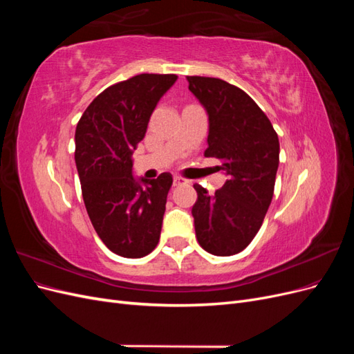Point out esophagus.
<instances>
[{
  "label": "esophagus",
  "instance_id": "34e87169",
  "mask_svg": "<svg viewBox=\"0 0 354 354\" xmlns=\"http://www.w3.org/2000/svg\"><path fill=\"white\" fill-rule=\"evenodd\" d=\"M186 183V180L183 178V177H178V176H176L174 177V180H173V185L177 187V186H181V185H185Z\"/></svg>",
  "mask_w": 354,
  "mask_h": 354
}]
</instances>
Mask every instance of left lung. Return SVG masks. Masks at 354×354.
<instances>
[{"label": "left lung", "instance_id": "obj_1", "mask_svg": "<svg viewBox=\"0 0 354 354\" xmlns=\"http://www.w3.org/2000/svg\"><path fill=\"white\" fill-rule=\"evenodd\" d=\"M189 90L208 113L207 158L227 176L209 195L194 185L198 199L192 208L199 245L212 255L243 251L260 230L270 207L279 138L272 122L248 94L234 85L208 77H187Z\"/></svg>", "mask_w": 354, "mask_h": 354}]
</instances>
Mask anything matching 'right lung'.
<instances>
[{
	"instance_id": "obj_1",
	"label": "right lung",
	"mask_w": 354,
	"mask_h": 354,
	"mask_svg": "<svg viewBox=\"0 0 354 354\" xmlns=\"http://www.w3.org/2000/svg\"><path fill=\"white\" fill-rule=\"evenodd\" d=\"M177 81L173 73H140L95 97L75 131V164L94 230L125 259H142L159 242L173 176L133 177V152L143 140L159 99Z\"/></svg>"
}]
</instances>
